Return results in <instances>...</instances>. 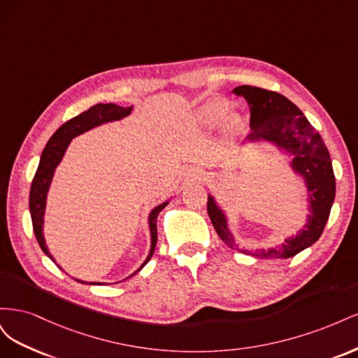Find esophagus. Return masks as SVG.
<instances>
[{
    "label": "esophagus",
    "instance_id": "obj_1",
    "mask_svg": "<svg viewBox=\"0 0 358 358\" xmlns=\"http://www.w3.org/2000/svg\"><path fill=\"white\" fill-rule=\"evenodd\" d=\"M185 175L189 179H200L201 178V171L199 169H196V167H189V169L185 170Z\"/></svg>",
    "mask_w": 358,
    "mask_h": 358
}]
</instances>
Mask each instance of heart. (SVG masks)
Segmentation results:
<instances>
[{"mask_svg": "<svg viewBox=\"0 0 358 358\" xmlns=\"http://www.w3.org/2000/svg\"><path fill=\"white\" fill-rule=\"evenodd\" d=\"M229 109H230V106H229V103H227L225 100H222V99H212L209 101H206L200 107L199 112H197V119H199V122L203 124V125L213 127V125L218 124L221 119L227 115ZM241 128H242L241 117L231 116L230 121H229V125H227V129H229V133L234 134V133L239 131Z\"/></svg>", "mask_w": 358, "mask_h": 358, "instance_id": "b5f03b06", "label": "heart"}]
</instances>
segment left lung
Segmentation results:
<instances>
[{
    "label": "left lung",
    "instance_id": "obj_1",
    "mask_svg": "<svg viewBox=\"0 0 358 358\" xmlns=\"http://www.w3.org/2000/svg\"><path fill=\"white\" fill-rule=\"evenodd\" d=\"M233 92L242 95L251 110L252 131L245 143L267 142L291 157L289 167L305 182L309 215L306 224L296 234L287 237L275 248L257 249L255 252L237 248L234 236L229 230L227 215L210 194L208 197L209 218L221 239L239 252L264 259L294 257L320 239L329 220L336 196V179L329 149L306 116L287 96L249 85L237 86Z\"/></svg>",
    "mask_w": 358,
    "mask_h": 358
}]
</instances>
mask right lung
Returning a JSON list of instances; mask_svg holds the SVG:
<instances>
[{"instance_id":"add662e5","label":"right lung","mask_w":358,"mask_h":358,"mask_svg":"<svg viewBox=\"0 0 358 358\" xmlns=\"http://www.w3.org/2000/svg\"><path fill=\"white\" fill-rule=\"evenodd\" d=\"M131 112H133V106L122 107V106H117L113 103L95 104L91 107V109L85 110L83 113L70 119V121H67L66 124H62L57 129V131L52 134L49 142L46 143V148L43 149L36 176H34V179H32L31 189H29V213H31L32 229H34L36 239L41 248V251L45 252L52 259V262H55V259H53L52 254L48 249L45 234H43V224H45L46 199H48V192H49L50 183L53 179V173H55L58 164L62 161V157H64V154H66V150L74 137L90 131V129L99 127L101 124L119 121V119L128 116ZM169 201L170 200L158 204L157 208H154L149 213L148 220H149V231H150V249H149V254L143 262V264L140 266L133 275L140 272V270L146 266L150 257L154 255L155 246H157V218H158V213L166 208ZM133 275H129L128 278H131ZM76 280H78V282L86 284L80 279H76ZM90 284L96 285L100 282H90Z\"/></svg>"}]
</instances>
